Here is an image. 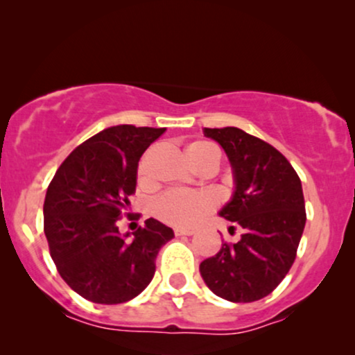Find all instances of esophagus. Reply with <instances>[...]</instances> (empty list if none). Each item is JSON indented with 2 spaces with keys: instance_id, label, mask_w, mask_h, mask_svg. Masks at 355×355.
Returning a JSON list of instances; mask_svg holds the SVG:
<instances>
[{
  "instance_id": "34e87169",
  "label": "esophagus",
  "mask_w": 355,
  "mask_h": 355,
  "mask_svg": "<svg viewBox=\"0 0 355 355\" xmlns=\"http://www.w3.org/2000/svg\"><path fill=\"white\" fill-rule=\"evenodd\" d=\"M174 234L176 235H192L194 234V230L192 229H174Z\"/></svg>"
}]
</instances>
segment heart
I'll return each instance as SVG.
<instances>
[{
	"label": "heart",
	"instance_id": "heart-1",
	"mask_svg": "<svg viewBox=\"0 0 355 355\" xmlns=\"http://www.w3.org/2000/svg\"><path fill=\"white\" fill-rule=\"evenodd\" d=\"M186 157L196 171H216L218 163H220V151L211 141L199 139V141H192L187 144ZM137 178L139 186L146 187L151 184L150 153L144 155L143 159L139 161ZM212 199L209 196L200 194V192L169 191L164 192L161 198L155 200V204H153V214H155L157 220L164 222V224L178 227V229H186V227L198 224L205 214L212 211Z\"/></svg>",
	"mask_w": 355,
	"mask_h": 355
}]
</instances>
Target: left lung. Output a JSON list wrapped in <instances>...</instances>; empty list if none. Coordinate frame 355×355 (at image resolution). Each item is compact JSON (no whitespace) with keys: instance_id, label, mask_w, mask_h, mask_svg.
I'll return each instance as SVG.
<instances>
[{"instance_id":"8db88e82","label":"left lung","mask_w":355,"mask_h":355,"mask_svg":"<svg viewBox=\"0 0 355 355\" xmlns=\"http://www.w3.org/2000/svg\"><path fill=\"white\" fill-rule=\"evenodd\" d=\"M204 135L229 156L235 192L220 216L243 234L237 243L222 245L199 270L217 296L252 303L268 296L295 263L306 224L301 179L277 148L243 130L205 128Z\"/></svg>"}]
</instances>
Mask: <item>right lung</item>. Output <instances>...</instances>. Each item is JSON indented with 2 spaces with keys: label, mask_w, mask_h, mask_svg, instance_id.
<instances>
[{
  "label": "right lung",
  "mask_w": 355,
  "mask_h": 355,
  "mask_svg": "<svg viewBox=\"0 0 355 355\" xmlns=\"http://www.w3.org/2000/svg\"><path fill=\"white\" fill-rule=\"evenodd\" d=\"M166 128L118 125L84 141L55 171L44 200V234L59 275L98 304L133 300L155 277L159 248L174 237L156 218L133 240L116 222L137 191L138 161Z\"/></svg>",
  "instance_id": "1"
}]
</instances>
